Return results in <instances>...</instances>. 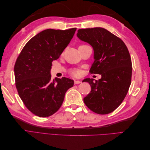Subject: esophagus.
I'll list each match as a JSON object with an SVG mask.
<instances>
[{"instance_id": "esophagus-1", "label": "esophagus", "mask_w": 150, "mask_h": 150, "mask_svg": "<svg viewBox=\"0 0 150 150\" xmlns=\"http://www.w3.org/2000/svg\"><path fill=\"white\" fill-rule=\"evenodd\" d=\"M81 82L80 81H78V80H75L74 81V84H80Z\"/></svg>"}]
</instances>
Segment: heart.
<instances>
[{
  "instance_id": "obj_1",
  "label": "heart",
  "mask_w": 150,
  "mask_h": 150,
  "mask_svg": "<svg viewBox=\"0 0 150 150\" xmlns=\"http://www.w3.org/2000/svg\"><path fill=\"white\" fill-rule=\"evenodd\" d=\"M82 46H83V45H82ZM70 74L74 77H77L79 75L80 72L78 69H72L70 71Z\"/></svg>"
}]
</instances>
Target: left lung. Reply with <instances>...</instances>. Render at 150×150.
Wrapping results in <instances>:
<instances>
[{
	"label": "left lung",
	"instance_id": "left-lung-1",
	"mask_svg": "<svg viewBox=\"0 0 150 150\" xmlns=\"http://www.w3.org/2000/svg\"><path fill=\"white\" fill-rule=\"evenodd\" d=\"M77 36L93 47L94 61L89 72L101 74L98 81H83L91 87L84 102L95 113L109 114L123 101L131 84L132 63L128 49L120 38L104 28L79 29Z\"/></svg>",
	"mask_w": 150,
	"mask_h": 150
}]
</instances>
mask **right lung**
Listing matches in <instances>:
<instances>
[{
    "label": "right lung",
    "mask_w": 150,
    "mask_h": 150,
    "mask_svg": "<svg viewBox=\"0 0 150 150\" xmlns=\"http://www.w3.org/2000/svg\"><path fill=\"white\" fill-rule=\"evenodd\" d=\"M76 28L44 30L30 39L14 66L16 86L25 107L39 117L57 112L74 81L62 77L51 81L52 62L57 60L73 38Z\"/></svg>",
    "instance_id": "obj_1"
}]
</instances>
